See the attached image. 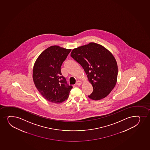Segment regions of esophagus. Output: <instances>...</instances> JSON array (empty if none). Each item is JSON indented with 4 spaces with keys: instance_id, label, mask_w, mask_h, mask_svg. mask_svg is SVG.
Instances as JSON below:
<instances>
[{
    "instance_id": "1",
    "label": "esophagus",
    "mask_w": 150,
    "mask_h": 150,
    "mask_svg": "<svg viewBox=\"0 0 150 150\" xmlns=\"http://www.w3.org/2000/svg\"><path fill=\"white\" fill-rule=\"evenodd\" d=\"M76 85L78 86H81V85L82 84V82H81V81H78L76 82Z\"/></svg>"
}]
</instances>
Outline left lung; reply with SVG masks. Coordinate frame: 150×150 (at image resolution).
<instances>
[{
  "label": "left lung",
  "mask_w": 150,
  "mask_h": 150,
  "mask_svg": "<svg viewBox=\"0 0 150 150\" xmlns=\"http://www.w3.org/2000/svg\"><path fill=\"white\" fill-rule=\"evenodd\" d=\"M71 56L79 63L93 87L91 100L108 96L117 81V64L113 54L102 45L90 42L73 49Z\"/></svg>",
  "instance_id": "1"
}]
</instances>
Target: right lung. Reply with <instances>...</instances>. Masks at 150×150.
Instances as JSON below:
<instances>
[{"label": "right lung", "instance_id": "1", "mask_svg": "<svg viewBox=\"0 0 150 150\" xmlns=\"http://www.w3.org/2000/svg\"><path fill=\"white\" fill-rule=\"evenodd\" d=\"M71 49L58 45L49 47L42 52L35 62L33 78L35 86L45 100L62 103L69 97L72 87L67 84L60 68Z\"/></svg>", "mask_w": 150, "mask_h": 150}]
</instances>
